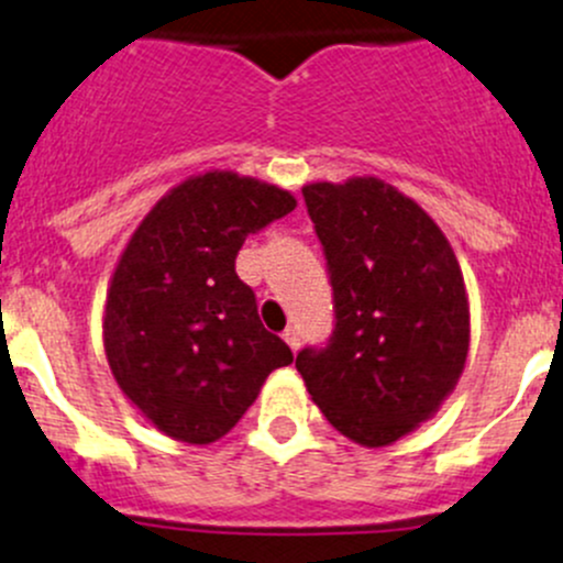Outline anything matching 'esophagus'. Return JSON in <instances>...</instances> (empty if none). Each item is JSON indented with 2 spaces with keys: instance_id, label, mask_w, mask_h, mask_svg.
<instances>
[{
  "instance_id": "34e87169",
  "label": "esophagus",
  "mask_w": 563,
  "mask_h": 563,
  "mask_svg": "<svg viewBox=\"0 0 563 563\" xmlns=\"http://www.w3.org/2000/svg\"><path fill=\"white\" fill-rule=\"evenodd\" d=\"M283 340H286L288 349H291V351H297L299 345H302V338H299V329L297 327H288L286 332H283Z\"/></svg>"
}]
</instances>
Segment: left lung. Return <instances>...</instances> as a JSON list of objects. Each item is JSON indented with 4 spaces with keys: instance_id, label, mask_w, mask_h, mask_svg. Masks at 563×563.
<instances>
[{
    "instance_id": "obj_1",
    "label": "left lung",
    "mask_w": 563,
    "mask_h": 563,
    "mask_svg": "<svg viewBox=\"0 0 563 563\" xmlns=\"http://www.w3.org/2000/svg\"><path fill=\"white\" fill-rule=\"evenodd\" d=\"M327 255L334 332L297 371L334 430L376 450L428 422L471 343L468 294L450 240L413 198L376 176L302 187Z\"/></svg>"
}]
</instances>
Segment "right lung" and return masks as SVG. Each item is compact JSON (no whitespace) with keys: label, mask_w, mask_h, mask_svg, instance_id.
Wrapping results in <instances>:
<instances>
[{"label":"right lung","mask_w":563,"mask_h":563,"mask_svg":"<svg viewBox=\"0 0 563 563\" xmlns=\"http://www.w3.org/2000/svg\"><path fill=\"white\" fill-rule=\"evenodd\" d=\"M294 207L269 181L198 174L150 209L119 255L103 313L108 367L161 433L198 446L223 439L266 376L294 362L234 269L247 234Z\"/></svg>","instance_id":"1"}]
</instances>
